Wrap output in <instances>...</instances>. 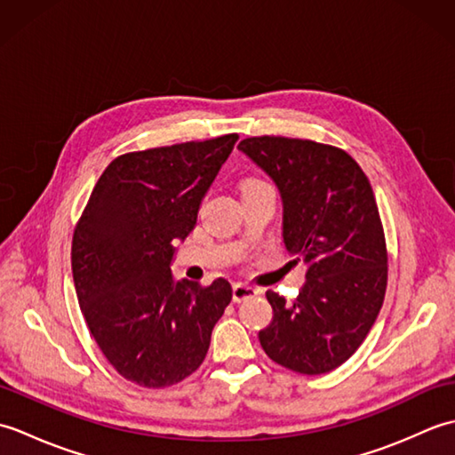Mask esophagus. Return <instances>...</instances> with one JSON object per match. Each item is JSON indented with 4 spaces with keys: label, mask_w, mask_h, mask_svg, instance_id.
I'll list each match as a JSON object with an SVG mask.
<instances>
[{
    "label": "esophagus",
    "mask_w": 455,
    "mask_h": 455,
    "mask_svg": "<svg viewBox=\"0 0 455 455\" xmlns=\"http://www.w3.org/2000/svg\"><path fill=\"white\" fill-rule=\"evenodd\" d=\"M258 293H259L258 289H254L252 285H246V283H235V287H233V299L236 303L246 301V299H250V297H256Z\"/></svg>",
    "instance_id": "34e87169"
}]
</instances>
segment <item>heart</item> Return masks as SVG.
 I'll list each match as a JSON object with an SVG mask.
<instances>
[{
  "label": "heart",
  "instance_id": "heart-1",
  "mask_svg": "<svg viewBox=\"0 0 455 455\" xmlns=\"http://www.w3.org/2000/svg\"><path fill=\"white\" fill-rule=\"evenodd\" d=\"M252 183H262V181H259V180H246L244 186H252ZM244 186H243V188H244Z\"/></svg>",
  "mask_w": 455,
  "mask_h": 455
}]
</instances>
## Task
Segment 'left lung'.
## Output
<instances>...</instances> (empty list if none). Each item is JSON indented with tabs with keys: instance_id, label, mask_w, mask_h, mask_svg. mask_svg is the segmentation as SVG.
<instances>
[{
	"instance_id": "1",
	"label": "left lung",
	"mask_w": 455,
	"mask_h": 455,
	"mask_svg": "<svg viewBox=\"0 0 455 455\" xmlns=\"http://www.w3.org/2000/svg\"><path fill=\"white\" fill-rule=\"evenodd\" d=\"M238 148L275 181L285 248L307 264L295 301L266 293L274 318L259 344L287 370L332 371L365 340L387 289V246L370 180L331 144L250 137Z\"/></svg>"
}]
</instances>
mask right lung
Returning <instances> with one entry per match:
<instances>
[{
  "instance_id": "obj_1",
  "label": "right lung",
  "mask_w": 455,
  "mask_h": 455,
  "mask_svg": "<svg viewBox=\"0 0 455 455\" xmlns=\"http://www.w3.org/2000/svg\"><path fill=\"white\" fill-rule=\"evenodd\" d=\"M238 134L129 152L95 183L72 238L76 295L93 340L124 379L160 389L203 363L212 326L233 299L227 279L173 282L176 240Z\"/></svg>"
}]
</instances>
